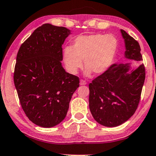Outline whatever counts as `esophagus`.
<instances>
[{"label":"esophagus","instance_id":"esophagus-1","mask_svg":"<svg viewBox=\"0 0 156 156\" xmlns=\"http://www.w3.org/2000/svg\"><path fill=\"white\" fill-rule=\"evenodd\" d=\"M80 85H85V84H87V82L86 81H84L83 80H81L80 82Z\"/></svg>","mask_w":156,"mask_h":156}]
</instances>
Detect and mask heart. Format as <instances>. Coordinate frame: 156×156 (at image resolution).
<instances>
[{
    "label": "heart",
    "mask_w": 156,
    "mask_h": 156,
    "mask_svg": "<svg viewBox=\"0 0 156 156\" xmlns=\"http://www.w3.org/2000/svg\"><path fill=\"white\" fill-rule=\"evenodd\" d=\"M119 48L118 40L113 34L95 33L79 36L73 41L72 47H66L63 61L67 71L75 74L82 66L84 74L101 75L112 66Z\"/></svg>",
    "instance_id": "heart-1"
}]
</instances>
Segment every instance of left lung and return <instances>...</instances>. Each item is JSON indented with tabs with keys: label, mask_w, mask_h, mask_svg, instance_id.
Listing matches in <instances>:
<instances>
[{
	"label": "left lung",
	"mask_w": 156,
	"mask_h": 156,
	"mask_svg": "<svg viewBox=\"0 0 156 156\" xmlns=\"http://www.w3.org/2000/svg\"><path fill=\"white\" fill-rule=\"evenodd\" d=\"M124 41V58L142 61L140 45L121 30ZM132 63L113 64L89 84L90 110L98 124L114 127L124 124L137 110L145 79L143 64L132 68Z\"/></svg>",
	"instance_id": "8db88e82"
}]
</instances>
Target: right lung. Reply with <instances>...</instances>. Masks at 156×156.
<instances>
[{"instance_id":"1","label":"right lung","mask_w":156,"mask_h":156,"mask_svg":"<svg viewBox=\"0 0 156 156\" xmlns=\"http://www.w3.org/2000/svg\"><path fill=\"white\" fill-rule=\"evenodd\" d=\"M72 34L63 27L44 24L21 45L13 81L23 111L37 126L53 127L66 116L79 77L63 68L62 45Z\"/></svg>"}]
</instances>
